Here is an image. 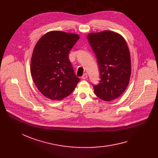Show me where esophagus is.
I'll return each mask as SVG.
<instances>
[{"label":"esophagus","mask_w":158,"mask_h":158,"mask_svg":"<svg viewBox=\"0 0 158 158\" xmlns=\"http://www.w3.org/2000/svg\"><path fill=\"white\" fill-rule=\"evenodd\" d=\"M87 78H88V74L85 73L83 74V76H82V79H86Z\"/></svg>","instance_id":"obj_1"}]
</instances>
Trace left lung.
<instances>
[{
    "instance_id": "obj_1",
    "label": "left lung",
    "mask_w": 158,
    "mask_h": 158,
    "mask_svg": "<svg viewBox=\"0 0 158 158\" xmlns=\"http://www.w3.org/2000/svg\"><path fill=\"white\" fill-rule=\"evenodd\" d=\"M88 40L97 57L101 75L99 83L94 85L95 94L102 101L114 100L123 93L130 80L131 62L126 41L110 31L91 32Z\"/></svg>"
}]
</instances>
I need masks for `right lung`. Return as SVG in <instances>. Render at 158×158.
<instances>
[{
    "mask_svg": "<svg viewBox=\"0 0 158 158\" xmlns=\"http://www.w3.org/2000/svg\"><path fill=\"white\" fill-rule=\"evenodd\" d=\"M79 36L53 31L47 32L33 50L31 73L40 92L52 101L70 95L79 81L69 60V52Z\"/></svg>",
    "mask_w": 158,
    "mask_h": 158,
    "instance_id": "obj_1",
    "label": "right lung"
}]
</instances>
